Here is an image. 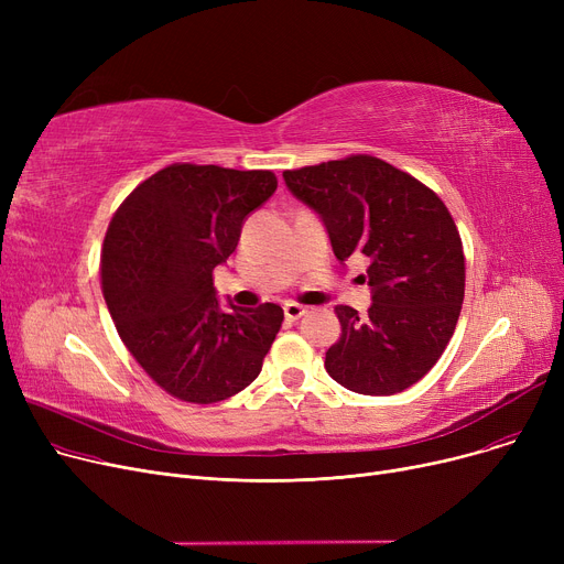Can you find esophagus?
I'll list each match as a JSON object with an SVG mask.
<instances>
[{"instance_id":"1","label":"esophagus","mask_w":564,"mask_h":564,"mask_svg":"<svg viewBox=\"0 0 564 564\" xmlns=\"http://www.w3.org/2000/svg\"><path fill=\"white\" fill-rule=\"evenodd\" d=\"M283 313H285V317L288 319H300L304 313H306V306H302V304H294V302H288L285 306H283Z\"/></svg>"}]
</instances>
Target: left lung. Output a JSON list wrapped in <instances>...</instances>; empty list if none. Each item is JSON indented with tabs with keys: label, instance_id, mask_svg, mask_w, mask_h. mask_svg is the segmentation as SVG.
I'll list each match as a JSON object with an SVG mask.
<instances>
[{
	"label": "left lung",
	"instance_id": "8db88e82",
	"mask_svg": "<svg viewBox=\"0 0 564 564\" xmlns=\"http://www.w3.org/2000/svg\"><path fill=\"white\" fill-rule=\"evenodd\" d=\"M283 181L317 213L340 262H370L372 304L366 315L336 306L343 334L324 368L354 393H402L441 359L464 302V249L448 207L370 155L283 171Z\"/></svg>",
	"mask_w": 564,
	"mask_h": 564
}]
</instances>
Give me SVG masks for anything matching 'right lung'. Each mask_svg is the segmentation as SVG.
<instances>
[{
    "label": "right lung",
    "mask_w": 564,
    "mask_h": 564,
    "mask_svg": "<svg viewBox=\"0 0 564 564\" xmlns=\"http://www.w3.org/2000/svg\"><path fill=\"white\" fill-rule=\"evenodd\" d=\"M272 171L171 164L111 217L102 294L116 332L169 395L213 404L260 375L283 308H221L213 272L240 242L247 217L276 192Z\"/></svg>",
    "instance_id": "right-lung-1"
}]
</instances>
